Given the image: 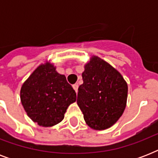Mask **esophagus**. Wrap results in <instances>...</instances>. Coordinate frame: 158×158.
Returning a JSON list of instances; mask_svg holds the SVG:
<instances>
[{
    "label": "esophagus",
    "instance_id": "34e87169",
    "mask_svg": "<svg viewBox=\"0 0 158 158\" xmlns=\"http://www.w3.org/2000/svg\"><path fill=\"white\" fill-rule=\"evenodd\" d=\"M78 88H79V85H78V84H74V85H73V89H74V91L76 92H78Z\"/></svg>",
    "mask_w": 158,
    "mask_h": 158
}]
</instances>
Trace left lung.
Returning <instances> with one entry per match:
<instances>
[{
  "instance_id": "8db88e82",
  "label": "left lung",
  "mask_w": 158,
  "mask_h": 158,
  "mask_svg": "<svg viewBox=\"0 0 158 158\" xmlns=\"http://www.w3.org/2000/svg\"><path fill=\"white\" fill-rule=\"evenodd\" d=\"M77 104L89 127L106 130L122 115L127 101L126 82L115 69L98 56H93L82 74Z\"/></svg>"
}]
</instances>
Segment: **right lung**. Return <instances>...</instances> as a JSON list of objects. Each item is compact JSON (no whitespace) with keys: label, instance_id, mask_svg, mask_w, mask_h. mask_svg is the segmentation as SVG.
<instances>
[{"label":"right lung","instance_id":"add662e5","mask_svg":"<svg viewBox=\"0 0 158 158\" xmlns=\"http://www.w3.org/2000/svg\"><path fill=\"white\" fill-rule=\"evenodd\" d=\"M20 99L31 120L49 127L64 119L68 106L76 101V93L53 64H41L22 85Z\"/></svg>","mask_w":158,"mask_h":158}]
</instances>
